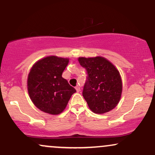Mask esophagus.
<instances>
[{"instance_id": "34e87169", "label": "esophagus", "mask_w": 155, "mask_h": 155, "mask_svg": "<svg viewBox=\"0 0 155 155\" xmlns=\"http://www.w3.org/2000/svg\"><path fill=\"white\" fill-rule=\"evenodd\" d=\"M75 89H76V91H77V92H79V91H80V87L79 86V85H77V86H76Z\"/></svg>"}]
</instances>
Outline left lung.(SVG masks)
I'll return each mask as SVG.
<instances>
[{
  "instance_id": "8db88e82",
  "label": "left lung",
  "mask_w": 155,
  "mask_h": 155,
  "mask_svg": "<svg viewBox=\"0 0 155 155\" xmlns=\"http://www.w3.org/2000/svg\"><path fill=\"white\" fill-rule=\"evenodd\" d=\"M87 71L82 95L94 113L104 114L114 109L120 100L121 76L113 64L102 57L79 58Z\"/></svg>"
}]
</instances>
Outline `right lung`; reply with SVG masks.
<instances>
[{
	"instance_id": "right-lung-1",
	"label": "right lung",
	"mask_w": 155,
	"mask_h": 155,
	"mask_svg": "<svg viewBox=\"0 0 155 155\" xmlns=\"http://www.w3.org/2000/svg\"><path fill=\"white\" fill-rule=\"evenodd\" d=\"M67 58L49 56L32 67L28 78V90L33 104L41 111L59 114L66 107L76 90L62 74L68 64Z\"/></svg>"
}]
</instances>
